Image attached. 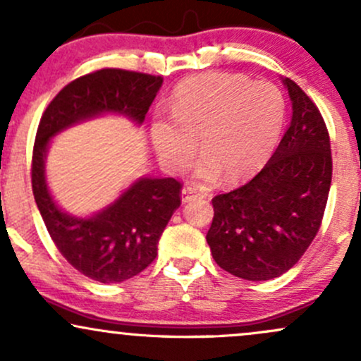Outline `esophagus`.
Returning a JSON list of instances; mask_svg holds the SVG:
<instances>
[{"mask_svg":"<svg viewBox=\"0 0 361 361\" xmlns=\"http://www.w3.org/2000/svg\"><path fill=\"white\" fill-rule=\"evenodd\" d=\"M195 197H207V193L202 192V190H198L197 186H185L183 190H181V202L183 204H188V202H192Z\"/></svg>","mask_w":361,"mask_h":361,"instance_id":"1","label":"esophagus"}]
</instances>
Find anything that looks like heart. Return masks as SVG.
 I'll return each mask as SVG.
<instances>
[{
    "instance_id": "heart-1",
    "label": "heart",
    "mask_w": 361,
    "mask_h": 361,
    "mask_svg": "<svg viewBox=\"0 0 361 361\" xmlns=\"http://www.w3.org/2000/svg\"><path fill=\"white\" fill-rule=\"evenodd\" d=\"M171 117H156L151 140L163 168L183 173L197 152L204 156L197 176L215 181L222 175L238 183L255 175L279 142L285 102L270 82H251L241 74L207 73L176 86Z\"/></svg>"
}]
</instances>
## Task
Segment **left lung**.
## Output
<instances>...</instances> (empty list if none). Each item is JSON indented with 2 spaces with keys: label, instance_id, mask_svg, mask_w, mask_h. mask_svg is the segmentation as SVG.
I'll return each instance as SVG.
<instances>
[{
  "label": "left lung",
  "instance_id": "1",
  "mask_svg": "<svg viewBox=\"0 0 361 361\" xmlns=\"http://www.w3.org/2000/svg\"><path fill=\"white\" fill-rule=\"evenodd\" d=\"M292 120L264 168L212 200L207 243L215 263L250 281L288 271L316 238L329 195V134L312 100L288 78Z\"/></svg>",
  "mask_w": 361,
  "mask_h": 361
}]
</instances>
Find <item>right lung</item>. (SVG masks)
I'll use <instances>...</instances> for the list:
<instances>
[{
    "label": "right lung",
    "mask_w": 361,
    "mask_h": 361,
    "mask_svg": "<svg viewBox=\"0 0 361 361\" xmlns=\"http://www.w3.org/2000/svg\"><path fill=\"white\" fill-rule=\"evenodd\" d=\"M161 86V76L100 69L64 86L37 128L32 188L39 212L61 255L82 275L102 283L126 281L154 261L161 234L181 204V185L175 178L140 176L98 212L73 215L57 205L49 188V147L61 132L103 115L142 126Z\"/></svg>",
    "instance_id": "right-lung-1"
}]
</instances>
